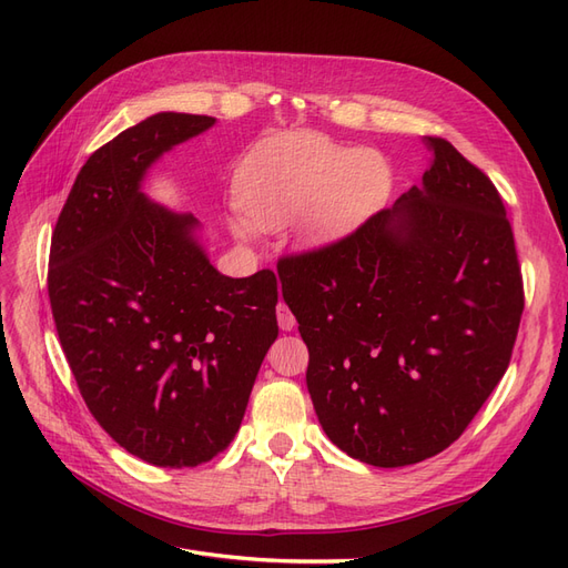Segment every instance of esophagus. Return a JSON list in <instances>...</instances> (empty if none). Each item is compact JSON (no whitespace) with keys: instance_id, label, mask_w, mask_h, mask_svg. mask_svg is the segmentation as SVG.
Instances as JSON below:
<instances>
[{"instance_id":"1","label":"esophagus","mask_w":568,"mask_h":568,"mask_svg":"<svg viewBox=\"0 0 568 568\" xmlns=\"http://www.w3.org/2000/svg\"><path fill=\"white\" fill-rule=\"evenodd\" d=\"M277 322H280V326H282V332H291L296 326V317L291 315V311L288 307L284 305V303H280L277 305Z\"/></svg>"}]
</instances>
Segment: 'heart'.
I'll list each match as a JSON object with an SVG mask.
<instances>
[{"mask_svg": "<svg viewBox=\"0 0 568 568\" xmlns=\"http://www.w3.org/2000/svg\"><path fill=\"white\" fill-rule=\"evenodd\" d=\"M388 192V168L379 153L348 149L317 134L274 140L239 168L236 199L244 215L232 232L251 242L257 230L296 222L307 251L332 248L379 211Z\"/></svg>", "mask_w": 568, "mask_h": 568, "instance_id": "obj_1", "label": "heart"}]
</instances>
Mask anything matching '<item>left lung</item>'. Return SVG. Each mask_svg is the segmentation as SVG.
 I'll use <instances>...</instances> for the list:
<instances>
[{
    "label": "left lung",
    "mask_w": 568,
    "mask_h": 568,
    "mask_svg": "<svg viewBox=\"0 0 568 568\" xmlns=\"http://www.w3.org/2000/svg\"><path fill=\"white\" fill-rule=\"evenodd\" d=\"M419 186L336 246L286 255L282 296L329 440L372 467L455 443L507 372L521 267L495 184L440 136Z\"/></svg>",
    "instance_id": "1"
}]
</instances>
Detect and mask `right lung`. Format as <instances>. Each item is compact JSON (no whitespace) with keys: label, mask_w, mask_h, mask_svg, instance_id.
I'll return each mask as SVG.
<instances>
[{"label":"right lung","mask_w":568,"mask_h":568,"mask_svg":"<svg viewBox=\"0 0 568 568\" xmlns=\"http://www.w3.org/2000/svg\"><path fill=\"white\" fill-rule=\"evenodd\" d=\"M215 125L163 111L97 149L51 234L61 348L101 428L153 467H196L234 440L280 334L277 277L217 272L192 213L144 196L149 168Z\"/></svg>","instance_id":"add662e5"}]
</instances>
